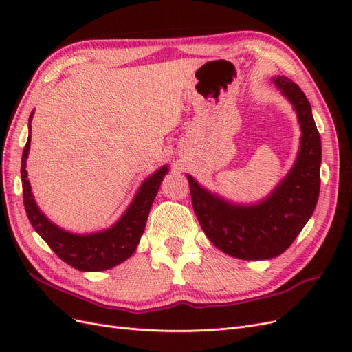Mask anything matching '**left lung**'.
<instances>
[{
    "instance_id": "1",
    "label": "left lung",
    "mask_w": 352,
    "mask_h": 352,
    "mask_svg": "<svg viewBox=\"0 0 352 352\" xmlns=\"http://www.w3.org/2000/svg\"><path fill=\"white\" fill-rule=\"evenodd\" d=\"M289 100L301 124V145L291 172L258 204L236 206L202 188L188 175L190 199L199 225L212 245L241 260L278 257L300 235L320 192L322 141L311 105L296 83L273 79Z\"/></svg>"
}]
</instances>
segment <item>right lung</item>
Instances as JSON below:
<instances>
[{
  "instance_id": "add662e5",
  "label": "right lung",
  "mask_w": 352,
  "mask_h": 352,
  "mask_svg": "<svg viewBox=\"0 0 352 352\" xmlns=\"http://www.w3.org/2000/svg\"><path fill=\"white\" fill-rule=\"evenodd\" d=\"M32 116H34V111L29 117V138L23 148L22 168H20L23 204L30 225L35 228L39 236L50 245V248L63 261L80 272H102L123 263L131 257L138 243H140L154 198L163 182V177L168 172L167 166L158 168L153 176L144 180L132 204L114 226L98 233H91V235H74V233L63 230L54 223H51L44 216V212L38 208L34 195H32L30 184L26 179V158L30 148Z\"/></svg>"
}]
</instances>
